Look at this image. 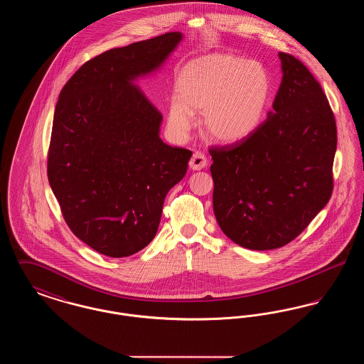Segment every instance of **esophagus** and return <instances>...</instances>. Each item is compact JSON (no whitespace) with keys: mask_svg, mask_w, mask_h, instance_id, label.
<instances>
[{"mask_svg":"<svg viewBox=\"0 0 364 364\" xmlns=\"http://www.w3.org/2000/svg\"><path fill=\"white\" fill-rule=\"evenodd\" d=\"M208 166V158L203 153H193V156L190 159V168L192 171H202Z\"/></svg>","mask_w":364,"mask_h":364,"instance_id":"34e87169","label":"esophagus"}]
</instances>
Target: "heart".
<instances>
[{
	"label": "heart",
	"instance_id": "obj_1",
	"mask_svg": "<svg viewBox=\"0 0 364 364\" xmlns=\"http://www.w3.org/2000/svg\"><path fill=\"white\" fill-rule=\"evenodd\" d=\"M174 92L168 109V122L174 132H188L192 113L202 112L199 124L205 138L237 144L263 122L272 79L258 61L235 54H208L180 70Z\"/></svg>",
	"mask_w": 364,
	"mask_h": 364
}]
</instances>
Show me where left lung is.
Instances as JSON below:
<instances>
[{
	"label": "left lung",
	"mask_w": 364,
	"mask_h": 364,
	"mask_svg": "<svg viewBox=\"0 0 364 364\" xmlns=\"http://www.w3.org/2000/svg\"><path fill=\"white\" fill-rule=\"evenodd\" d=\"M267 120L242 143L211 149L213 208L232 242L276 250L297 237L333 191L337 129L322 87L294 55Z\"/></svg>",
	"instance_id": "8db88e82"
}]
</instances>
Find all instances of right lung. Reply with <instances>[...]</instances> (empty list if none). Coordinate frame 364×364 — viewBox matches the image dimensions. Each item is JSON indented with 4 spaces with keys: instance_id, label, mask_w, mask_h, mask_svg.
Wrapping results in <instances>:
<instances>
[{
    "instance_id": "right-lung-1",
    "label": "right lung",
    "mask_w": 364,
    "mask_h": 364,
    "mask_svg": "<svg viewBox=\"0 0 364 364\" xmlns=\"http://www.w3.org/2000/svg\"><path fill=\"white\" fill-rule=\"evenodd\" d=\"M181 41L168 33L94 57L55 105L49 183L75 236L106 257L151 242L166 193L187 173L192 153L162 141V116L136 85Z\"/></svg>"
}]
</instances>
